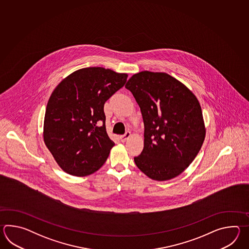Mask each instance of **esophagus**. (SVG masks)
I'll list each match as a JSON object with an SVG mask.
<instances>
[{
    "instance_id": "34e87169",
    "label": "esophagus",
    "mask_w": 249,
    "mask_h": 249,
    "mask_svg": "<svg viewBox=\"0 0 249 249\" xmlns=\"http://www.w3.org/2000/svg\"><path fill=\"white\" fill-rule=\"evenodd\" d=\"M131 132H126L124 134H123V135H121L120 136V140H121V142H124L126 140H128L129 138L131 137Z\"/></svg>"
}]
</instances>
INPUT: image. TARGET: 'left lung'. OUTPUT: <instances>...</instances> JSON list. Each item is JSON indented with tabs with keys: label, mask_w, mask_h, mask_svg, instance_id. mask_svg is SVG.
Instances as JSON below:
<instances>
[{
	"label": "left lung",
	"mask_w": 249,
	"mask_h": 249,
	"mask_svg": "<svg viewBox=\"0 0 249 249\" xmlns=\"http://www.w3.org/2000/svg\"><path fill=\"white\" fill-rule=\"evenodd\" d=\"M144 123V148L138 168L155 180L180 175L199 152L206 136L196 96L166 73L142 71L128 80Z\"/></svg>",
	"instance_id": "8db88e82"
}]
</instances>
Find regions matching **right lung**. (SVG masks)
<instances>
[{
  "label": "right lung",
  "instance_id": "1",
  "mask_svg": "<svg viewBox=\"0 0 249 249\" xmlns=\"http://www.w3.org/2000/svg\"><path fill=\"white\" fill-rule=\"evenodd\" d=\"M127 74L85 68L62 80L48 101L43 141L64 172L86 176L100 169L115 143L106 131L104 104Z\"/></svg>",
  "mask_w": 249,
  "mask_h": 249
}]
</instances>
